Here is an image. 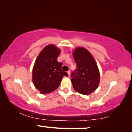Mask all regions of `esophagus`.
I'll use <instances>...</instances> for the list:
<instances>
[{
  "instance_id": "obj_1",
  "label": "esophagus",
  "mask_w": 132,
  "mask_h": 132,
  "mask_svg": "<svg viewBox=\"0 0 132 132\" xmlns=\"http://www.w3.org/2000/svg\"><path fill=\"white\" fill-rule=\"evenodd\" d=\"M68 73L69 76H70V70H69V71H68Z\"/></svg>"
}]
</instances>
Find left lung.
I'll return each instance as SVG.
<instances>
[{
	"instance_id": "8db88e82",
	"label": "left lung",
	"mask_w": 132,
	"mask_h": 132,
	"mask_svg": "<svg viewBox=\"0 0 132 132\" xmlns=\"http://www.w3.org/2000/svg\"><path fill=\"white\" fill-rule=\"evenodd\" d=\"M77 68L71 73V83L75 90L83 95H90L97 90L100 84L99 69L92 54L82 46L73 51Z\"/></svg>"
}]
</instances>
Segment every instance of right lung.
Returning <instances> with one entry per match:
<instances>
[{"mask_svg":"<svg viewBox=\"0 0 132 132\" xmlns=\"http://www.w3.org/2000/svg\"><path fill=\"white\" fill-rule=\"evenodd\" d=\"M61 52V49L55 45H48L35 60L32 69V82L42 94L56 90L63 77L68 76V73L62 70V62L57 61Z\"/></svg>","mask_w":132,"mask_h":132,"instance_id":"add662e5","label":"right lung"}]
</instances>
